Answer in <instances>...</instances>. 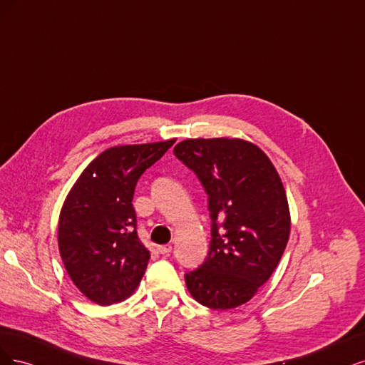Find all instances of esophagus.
I'll return each mask as SVG.
<instances>
[{"mask_svg": "<svg viewBox=\"0 0 365 365\" xmlns=\"http://www.w3.org/2000/svg\"><path fill=\"white\" fill-rule=\"evenodd\" d=\"M156 250L160 253V255H168L171 250H173V245L171 244H167V245H158Z\"/></svg>", "mask_w": 365, "mask_h": 365, "instance_id": "34e87169", "label": "esophagus"}]
</instances>
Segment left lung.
I'll list each match as a JSON object with an SVG mask.
<instances>
[{
  "mask_svg": "<svg viewBox=\"0 0 365 365\" xmlns=\"http://www.w3.org/2000/svg\"><path fill=\"white\" fill-rule=\"evenodd\" d=\"M174 155L203 183L212 220L207 257L185 274L186 288L210 309L241 307L273 274L288 244L284 183L265 153L241 138L185 139Z\"/></svg>",
  "mask_w": 365,
  "mask_h": 365,
  "instance_id": "1",
  "label": "left lung"
}]
</instances>
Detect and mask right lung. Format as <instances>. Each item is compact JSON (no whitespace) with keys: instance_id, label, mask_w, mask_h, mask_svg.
Segmentation results:
<instances>
[{"instance_id":"right-lung-1","label":"right lung","mask_w":365,"mask_h":365,"mask_svg":"<svg viewBox=\"0 0 365 365\" xmlns=\"http://www.w3.org/2000/svg\"><path fill=\"white\" fill-rule=\"evenodd\" d=\"M175 139L104 150L81 171L58 215V253L68 276L91 302L109 307L130 297L150 259L139 241L135 186Z\"/></svg>"}]
</instances>
